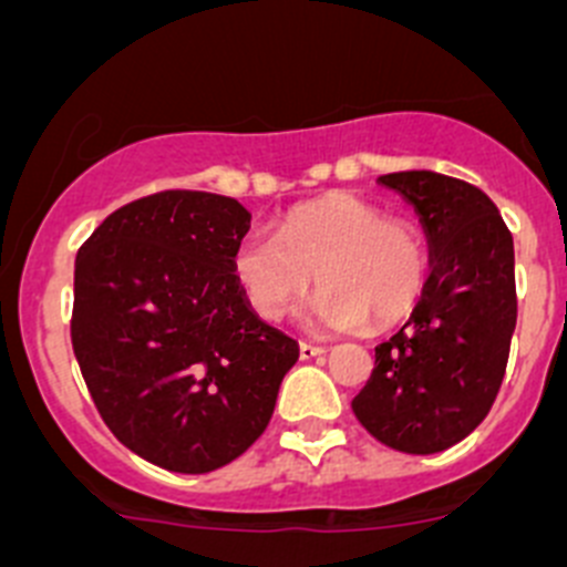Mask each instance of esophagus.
Returning <instances> with one entry per match:
<instances>
[{"instance_id": "1", "label": "esophagus", "mask_w": 567, "mask_h": 567, "mask_svg": "<svg viewBox=\"0 0 567 567\" xmlns=\"http://www.w3.org/2000/svg\"><path fill=\"white\" fill-rule=\"evenodd\" d=\"M327 349L324 347H316V343H299V358L301 361H313V358H321L324 355Z\"/></svg>"}]
</instances>
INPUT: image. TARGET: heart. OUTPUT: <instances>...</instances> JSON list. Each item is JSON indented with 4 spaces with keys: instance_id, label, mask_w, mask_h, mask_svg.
Listing matches in <instances>:
<instances>
[{
    "instance_id": "1",
    "label": "heart",
    "mask_w": 567,
    "mask_h": 567,
    "mask_svg": "<svg viewBox=\"0 0 567 567\" xmlns=\"http://www.w3.org/2000/svg\"><path fill=\"white\" fill-rule=\"evenodd\" d=\"M235 277L262 321H282L319 277L310 321L358 332L409 316L427 279L425 240L414 224L355 193H330L288 212L279 237L248 231L235 248Z\"/></svg>"
}]
</instances>
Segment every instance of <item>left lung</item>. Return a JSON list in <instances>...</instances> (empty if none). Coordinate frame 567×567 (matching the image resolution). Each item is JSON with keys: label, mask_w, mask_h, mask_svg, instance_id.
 I'll use <instances>...</instances> for the list:
<instances>
[{"label": "left lung", "mask_w": 567, "mask_h": 567, "mask_svg": "<svg viewBox=\"0 0 567 567\" xmlns=\"http://www.w3.org/2000/svg\"><path fill=\"white\" fill-rule=\"evenodd\" d=\"M427 237L431 277L405 327L374 349L352 400L358 422L400 453H442L489 414L517 324L515 243L478 187L433 171L389 173Z\"/></svg>", "instance_id": "left-lung-1"}]
</instances>
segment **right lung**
<instances>
[{
    "label": "right lung",
    "mask_w": 567,
    "mask_h": 567,
    "mask_svg": "<svg viewBox=\"0 0 567 567\" xmlns=\"http://www.w3.org/2000/svg\"><path fill=\"white\" fill-rule=\"evenodd\" d=\"M248 226L235 198L167 189L111 212L78 251L72 347L89 394L128 451L171 473L243 456L299 361L235 277Z\"/></svg>",
    "instance_id": "add662e5"
}]
</instances>
